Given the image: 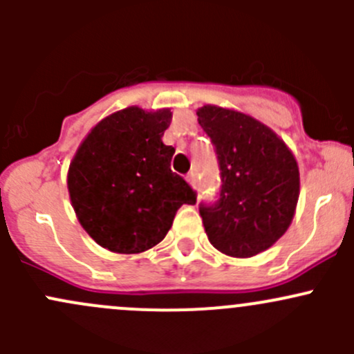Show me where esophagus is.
I'll return each instance as SVG.
<instances>
[{
  "instance_id": "1",
  "label": "esophagus",
  "mask_w": 354,
  "mask_h": 354,
  "mask_svg": "<svg viewBox=\"0 0 354 354\" xmlns=\"http://www.w3.org/2000/svg\"><path fill=\"white\" fill-rule=\"evenodd\" d=\"M187 181L190 185H195L197 183V171H190V173L187 174Z\"/></svg>"
}]
</instances>
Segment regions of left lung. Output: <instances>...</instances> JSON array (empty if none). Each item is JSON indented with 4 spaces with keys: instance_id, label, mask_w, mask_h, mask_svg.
<instances>
[{
    "instance_id": "8db88e82",
    "label": "left lung",
    "mask_w": 354,
    "mask_h": 354,
    "mask_svg": "<svg viewBox=\"0 0 354 354\" xmlns=\"http://www.w3.org/2000/svg\"><path fill=\"white\" fill-rule=\"evenodd\" d=\"M197 116L221 169L219 198L198 207L207 236L230 257L257 255L286 233L295 216V156L269 127L240 111L203 106Z\"/></svg>"
}]
</instances>
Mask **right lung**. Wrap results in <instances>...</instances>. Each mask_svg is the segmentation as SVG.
Listing matches in <instances>:
<instances>
[{"instance_id":"obj_1","label":"right lung","mask_w":354,"mask_h":354,"mask_svg":"<svg viewBox=\"0 0 354 354\" xmlns=\"http://www.w3.org/2000/svg\"><path fill=\"white\" fill-rule=\"evenodd\" d=\"M169 109L131 106L99 121L68 169L71 205L88 236L116 253H140L164 240L183 203L197 194L171 171L162 144Z\"/></svg>"}]
</instances>
